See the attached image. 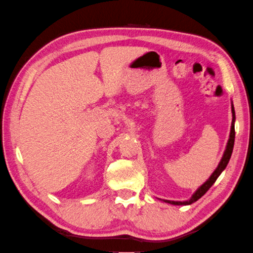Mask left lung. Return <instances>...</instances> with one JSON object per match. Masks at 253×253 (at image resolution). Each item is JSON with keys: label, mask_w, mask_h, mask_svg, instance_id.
Masks as SVG:
<instances>
[{"label": "left lung", "mask_w": 253, "mask_h": 253, "mask_svg": "<svg viewBox=\"0 0 253 253\" xmlns=\"http://www.w3.org/2000/svg\"><path fill=\"white\" fill-rule=\"evenodd\" d=\"M232 114H233V120H232V126H231V132H230V139H229V142H227V146L225 149V152L224 155L222 157V160L221 163L218 164L217 168L215 169V171L212 173V176H211L208 181L206 183L203 184L200 188L196 190V193L194 194L190 198L189 201H186V202H173V201H165L166 203H169V204H172V205H189V204H193L194 202H196L197 200H200V198L204 195V194L208 192V190L212 187V185L215 183V180L217 179V177L221 175V172L224 170L225 167L229 164V160L231 158V155H232V151H233V146H234V138H235V130H234V120H235V113H234V107L232 105Z\"/></svg>", "instance_id": "8db88e82"}]
</instances>
